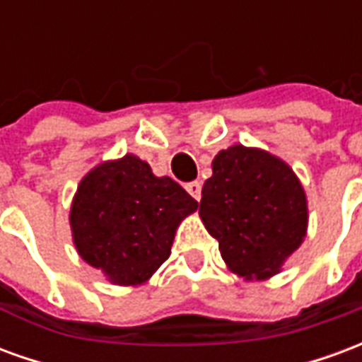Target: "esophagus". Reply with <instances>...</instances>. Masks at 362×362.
Returning a JSON list of instances; mask_svg holds the SVG:
<instances>
[{
	"instance_id": "34e87169",
	"label": "esophagus",
	"mask_w": 362,
	"mask_h": 362,
	"mask_svg": "<svg viewBox=\"0 0 362 362\" xmlns=\"http://www.w3.org/2000/svg\"><path fill=\"white\" fill-rule=\"evenodd\" d=\"M186 189H188V194L196 202H199L202 199V184L199 182H189V184H186Z\"/></svg>"
}]
</instances>
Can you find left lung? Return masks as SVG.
<instances>
[{"instance_id": "left-lung-1", "label": "left lung", "mask_w": 362, "mask_h": 362, "mask_svg": "<svg viewBox=\"0 0 362 362\" xmlns=\"http://www.w3.org/2000/svg\"><path fill=\"white\" fill-rule=\"evenodd\" d=\"M202 189L199 217L221 258L244 281L281 272L308 230V199L295 170L269 151L233 145L219 151Z\"/></svg>"}]
</instances>
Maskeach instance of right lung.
Returning a JSON list of instances; mask_svg holds the SVG:
<instances>
[{
	"label": "right lung",
	"instance_id": "obj_1",
	"mask_svg": "<svg viewBox=\"0 0 362 362\" xmlns=\"http://www.w3.org/2000/svg\"><path fill=\"white\" fill-rule=\"evenodd\" d=\"M197 202L149 163L127 153L90 168L77 186L69 227L75 250L106 281L137 287L170 256L180 223Z\"/></svg>",
	"mask_w": 362,
	"mask_h": 362
}]
</instances>
